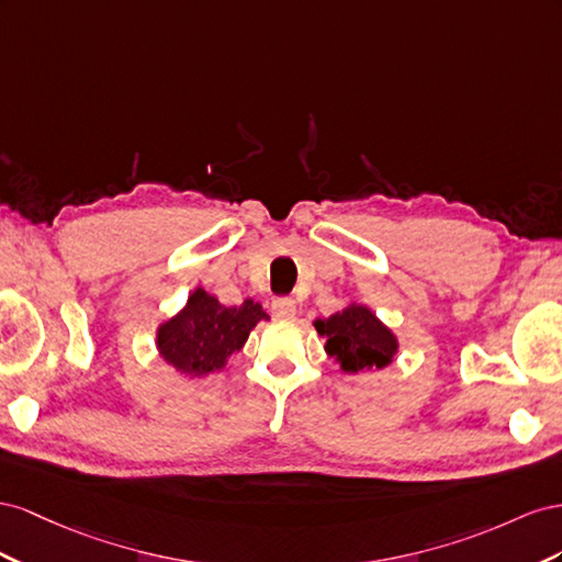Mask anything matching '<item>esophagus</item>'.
<instances>
[{"label":"esophagus","mask_w":562,"mask_h":562,"mask_svg":"<svg viewBox=\"0 0 562 562\" xmlns=\"http://www.w3.org/2000/svg\"><path fill=\"white\" fill-rule=\"evenodd\" d=\"M272 315L280 319H292V317H296V303L286 296L272 299Z\"/></svg>","instance_id":"1"}]
</instances>
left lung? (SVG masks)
Returning a JSON list of instances; mask_svg holds the SVG:
<instances>
[{
	"instance_id": "1",
	"label": "left lung",
	"mask_w": 562,
	"mask_h": 562,
	"mask_svg": "<svg viewBox=\"0 0 562 562\" xmlns=\"http://www.w3.org/2000/svg\"><path fill=\"white\" fill-rule=\"evenodd\" d=\"M317 334L327 336V352L341 362L344 372L383 370L391 364L397 341L391 329L383 327L374 313L364 306H348L327 319H317Z\"/></svg>"
}]
</instances>
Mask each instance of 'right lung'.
<instances>
[{"instance_id":"obj_1","label":"right lung","mask_w":562,"mask_h":562,"mask_svg":"<svg viewBox=\"0 0 562 562\" xmlns=\"http://www.w3.org/2000/svg\"><path fill=\"white\" fill-rule=\"evenodd\" d=\"M268 315L247 299L243 306H223L204 290H195L188 306L157 331L162 358L192 376L221 370L228 356L245 346L249 331Z\"/></svg>"}]
</instances>
